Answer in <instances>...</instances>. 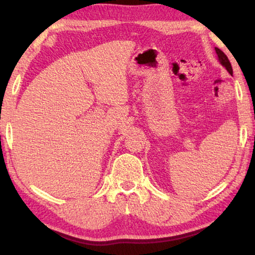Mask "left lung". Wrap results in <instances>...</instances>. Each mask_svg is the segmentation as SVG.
<instances>
[{"label":"left lung","instance_id":"left-lung-1","mask_svg":"<svg viewBox=\"0 0 255 255\" xmlns=\"http://www.w3.org/2000/svg\"><path fill=\"white\" fill-rule=\"evenodd\" d=\"M215 50H216V53H217V55H218V59H219V61H221V64H222L223 66H224V67L226 68V71H228V72L230 73V74L232 75V73H233V71H232V66H231V64H230V60L228 59V57H226L224 52L219 50V48L216 47Z\"/></svg>","mask_w":255,"mask_h":255}]
</instances>
